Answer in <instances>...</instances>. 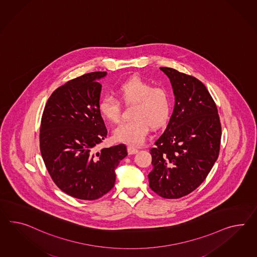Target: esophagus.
<instances>
[{
  "label": "esophagus",
  "instance_id": "esophagus-1",
  "mask_svg": "<svg viewBox=\"0 0 257 257\" xmlns=\"http://www.w3.org/2000/svg\"><path fill=\"white\" fill-rule=\"evenodd\" d=\"M138 149L135 148V147H133V146H128V147H127V153H128V155H135V154L138 153Z\"/></svg>",
  "mask_w": 257,
  "mask_h": 257
}]
</instances>
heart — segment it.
<instances>
[{"instance_id":"1","label":"heart","mask_w":257,"mask_h":257,"mask_svg":"<svg viewBox=\"0 0 257 257\" xmlns=\"http://www.w3.org/2000/svg\"><path fill=\"white\" fill-rule=\"evenodd\" d=\"M120 99L126 105H132V117L114 130L113 136L125 145H139L145 142L151 125L161 127L168 122L172 110L170 91L139 76L121 83L117 88ZM101 115L111 123H118L121 119V102L112 96H104L99 101Z\"/></svg>"}]
</instances>
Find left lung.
Segmentation results:
<instances>
[{"mask_svg":"<svg viewBox=\"0 0 257 257\" xmlns=\"http://www.w3.org/2000/svg\"><path fill=\"white\" fill-rule=\"evenodd\" d=\"M171 80L175 106L164 133L150 149L149 186L164 198H180L197 189L217 160L222 127L217 107L202 82L161 67Z\"/></svg>","mask_w":257,"mask_h":257,"instance_id":"1","label":"left lung"}]
</instances>
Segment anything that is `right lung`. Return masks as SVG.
<instances>
[{
    "mask_svg": "<svg viewBox=\"0 0 257 257\" xmlns=\"http://www.w3.org/2000/svg\"><path fill=\"white\" fill-rule=\"evenodd\" d=\"M106 72L83 74L58 87L46 102L40 126V150L59 189L73 198L95 200L115 183L114 170L127 156L118 145L95 153L107 136L99 111Z\"/></svg>",
    "mask_w": 257,
    "mask_h": 257,
    "instance_id": "obj_1",
    "label": "right lung"
}]
</instances>
